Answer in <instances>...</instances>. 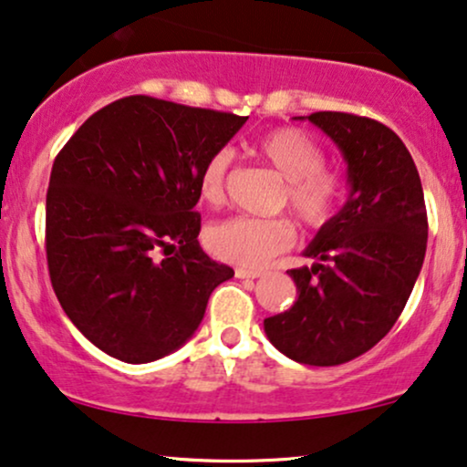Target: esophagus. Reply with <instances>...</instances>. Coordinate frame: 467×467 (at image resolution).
<instances>
[{"label": "esophagus", "instance_id": "obj_1", "mask_svg": "<svg viewBox=\"0 0 467 467\" xmlns=\"http://www.w3.org/2000/svg\"><path fill=\"white\" fill-rule=\"evenodd\" d=\"M234 275L241 277V280H254V277H261L263 274H261V271H250V269L237 267V269H234Z\"/></svg>", "mask_w": 467, "mask_h": 467}]
</instances>
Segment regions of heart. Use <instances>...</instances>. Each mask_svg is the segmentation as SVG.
Segmentation results:
<instances>
[{
	"label": "heart",
	"mask_w": 467,
	"mask_h": 467,
	"mask_svg": "<svg viewBox=\"0 0 467 467\" xmlns=\"http://www.w3.org/2000/svg\"><path fill=\"white\" fill-rule=\"evenodd\" d=\"M256 155L285 179L277 206L288 209L302 226L318 230L338 213L347 193V176L326 163V150L297 127H280L265 133L254 146ZM233 152L220 149L206 157L198 174V192L206 204L220 206L226 200ZM206 247L220 261L239 267H265L277 254L291 250L297 230L291 220L274 217H230L209 226Z\"/></svg>",
	"instance_id": "b5f03b06"
}]
</instances>
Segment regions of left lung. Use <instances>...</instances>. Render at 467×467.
<instances>
[{
	"mask_svg": "<svg viewBox=\"0 0 467 467\" xmlns=\"http://www.w3.org/2000/svg\"><path fill=\"white\" fill-rule=\"evenodd\" d=\"M308 120L345 155L351 192L306 247L317 263L288 271L297 302L265 318V334L295 362L336 366L397 323L422 269L429 222L416 163L392 129L345 111Z\"/></svg>",
	"mask_w": 467,
	"mask_h": 467,
	"instance_id": "left-lung-1",
	"label": "left lung"
}]
</instances>
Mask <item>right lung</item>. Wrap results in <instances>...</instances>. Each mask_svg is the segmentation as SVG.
Instances as JSON below:
<instances>
[{
	"label": "right lung",
	"instance_id": "right-lung-1",
	"mask_svg": "<svg viewBox=\"0 0 467 467\" xmlns=\"http://www.w3.org/2000/svg\"><path fill=\"white\" fill-rule=\"evenodd\" d=\"M247 116L118 99L57 152L47 190L51 286L108 356L144 364L179 349L234 271L198 244V174Z\"/></svg>",
	"mask_w": 467,
	"mask_h": 467
}]
</instances>
